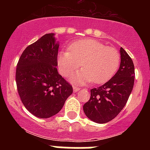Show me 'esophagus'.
I'll return each mask as SVG.
<instances>
[{
    "label": "esophagus",
    "mask_w": 150,
    "mask_h": 150,
    "mask_svg": "<svg viewBox=\"0 0 150 150\" xmlns=\"http://www.w3.org/2000/svg\"><path fill=\"white\" fill-rule=\"evenodd\" d=\"M73 88H74V91H75V92H76V91H78L80 90V88H79V87H78L77 86H76V85H74Z\"/></svg>",
    "instance_id": "esophagus-1"
}]
</instances>
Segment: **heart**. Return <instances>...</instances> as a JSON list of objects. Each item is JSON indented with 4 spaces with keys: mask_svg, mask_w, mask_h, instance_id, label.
<instances>
[{
    "mask_svg": "<svg viewBox=\"0 0 150 150\" xmlns=\"http://www.w3.org/2000/svg\"><path fill=\"white\" fill-rule=\"evenodd\" d=\"M70 50L61 51L58 55V65L64 76H68L81 65L83 70L73 76L78 83H104L110 79L119 68L120 55L112 46H104L94 39H85L73 43Z\"/></svg>",
    "mask_w": 150,
    "mask_h": 150,
    "instance_id": "obj_1",
    "label": "heart"
}]
</instances>
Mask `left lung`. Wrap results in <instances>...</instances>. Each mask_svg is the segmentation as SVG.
<instances>
[{
  "mask_svg": "<svg viewBox=\"0 0 150 150\" xmlns=\"http://www.w3.org/2000/svg\"><path fill=\"white\" fill-rule=\"evenodd\" d=\"M120 68L109 81L91 89V97L83 105V111L89 120L106 123L113 120L126 104L134 83V66L132 59L120 48Z\"/></svg>",
  "mask_w": 150,
  "mask_h": 150,
  "instance_id": "1",
  "label": "left lung"
}]
</instances>
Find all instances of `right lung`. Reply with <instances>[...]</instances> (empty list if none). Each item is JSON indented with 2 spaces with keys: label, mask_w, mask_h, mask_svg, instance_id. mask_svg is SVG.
<instances>
[{
  "label": "right lung",
  "mask_w": 150,
  "mask_h": 150,
  "mask_svg": "<svg viewBox=\"0 0 150 150\" xmlns=\"http://www.w3.org/2000/svg\"><path fill=\"white\" fill-rule=\"evenodd\" d=\"M59 43L54 34H46L29 45L18 59L17 90L22 104L37 117L57 114L73 93V87L58 72Z\"/></svg>",
  "instance_id": "right-lung-1"
}]
</instances>
